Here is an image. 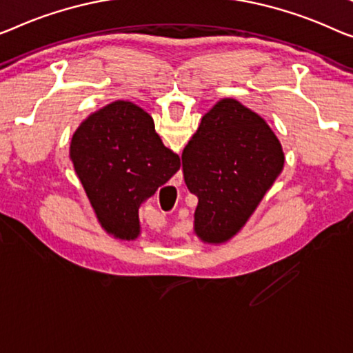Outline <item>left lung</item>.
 Segmentation results:
<instances>
[{
	"mask_svg": "<svg viewBox=\"0 0 353 353\" xmlns=\"http://www.w3.org/2000/svg\"><path fill=\"white\" fill-rule=\"evenodd\" d=\"M282 166L281 143L259 114L231 98L215 104L182 152L199 238L217 244L238 233Z\"/></svg>",
	"mask_w": 353,
	"mask_h": 353,
	"instance_id": "8db88e82",
	"label": "left lung"
}]
</instances>
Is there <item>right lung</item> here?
Masks as SVG:
<instances>
[{
	"instance_id": "obj_1",
	"label": "right lung",
	"mask_w": 353,
	"mask_h": 353,
	"mask_svg": "<svg viewBox=\"0 0 353 353\" xmlns=\"http://www.w3.org/2000/svg\"><path fill=\"white\" fill-rule=\"evenodd\" d=\"M71 160L99 222L120 239L139 234L138 209L181 168L163 145L154 120L130 101H115L83 120Z\"/></svg>"
}]
</instances>
